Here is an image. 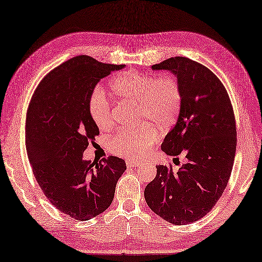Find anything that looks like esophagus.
I'll return each instance as SVG.
<instances>
[{"label":"esophagus","instance_id":"esophagus-1","mask_svg":"<svg viewBox=\"0 0 262 262\" xmlns=\"http://www.w3.org/2000/svg\"><path fill=\"white\" fill-rule=\"evenodd\" d=\"M126 165L127 167H139V165H141V162L140 161H132V160H126Z\"/></svg>","mask_w":262,"mask_h":262}]
</instances>
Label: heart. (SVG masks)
Returning <instances> with one entry per match:
<instances>
[{
	"mask_svg": "<svg viewBox=\"0 0 262 262\" xmlns=\"http://www.w3.org/2000/svg\"><path fill=\"white\" fill-rule=\"evenodd\" d=\"M112 93L123 101L139 105V120L155 123L167 130L176 122L181 107V89L172 76H158L138 71H125L114 76L110 83ZM91 118L100 129L107 130L113 124L111 102L101 85L94 88L89 101ZM158 140V132L144 123L132 130L118 132L109 141L110 150L118 156L141 159Z\"/></svg>",
	"mask_w": 262,
	"mask_h": 262,
	"instance_id": "obj_1",
	"label": "heart"
}]
</instances>
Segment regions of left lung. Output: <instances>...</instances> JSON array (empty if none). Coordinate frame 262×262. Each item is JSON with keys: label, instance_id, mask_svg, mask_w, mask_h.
Returning <instances> with one entry per match:
<instances>
[{"label": "left lung", "instance_id": "8db88e82", "mask_svg": "<svg viewBox=\"0 0 262 262\" xmlns=\"http://www.w3.org/2000/svg\"><path fill=\"white\" fill-rule=\"evenodd\" d=\"M151 68L171 72L180 85L179 116L161 149L171 157L182 153L187 162L177 173L158 165L144 198L163 220L188 225L214 207L228 184L237 145L233 109L221 81L200 63L174 56Z\"/></svg>", "mask_w": 262, "mask_h": 262}]
</instances>
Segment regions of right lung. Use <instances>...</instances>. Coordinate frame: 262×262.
<instances>
[{
  "instance_id": "add662e5",
  "label": "right lung",
  "mask_w": 262,
  "mask_h": 262,
  "mask_svg": "<svg viewBox=\"0 0 262 262\" xmlns=\"http://www.w3.org/2000/svg\"><path fill=\"white\" fill-rule=\"evenodd\" d=\"M124 64L74 56L44 76L31 99L25 121V146L35 179L52 205L72 218L92 219L110 207L124 160L83 159L99 135L89 110L101 79Z\"/></svg>"
}]
</instances>
